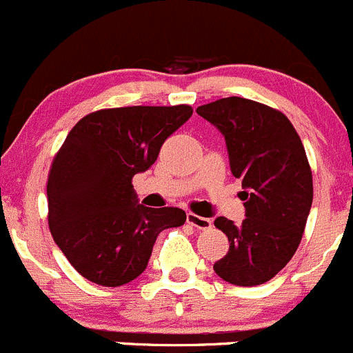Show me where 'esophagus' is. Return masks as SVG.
<instances>
[{"label": "esophagus", "mask_w": 353, "mask_h": 353, "mask_svg": "<svg viewBox=\"0 0 353 353\" xmlns=\"http://www.w3.org/2000/svg\"><path fill=\"white\" fill-rule=\"evenodd\" d=\"M187 223H188V225L194 226V228H197V230L211 228V219H209V218H202V216L194 214V212H188V214H187Z\"/></svg>", "instance_id": "esophagus-1"}]
</instances>
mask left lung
I'll return each instance as SVG.
<instances>
[{"mask_svg":"<svg viewBox=\"0 0 353 353\" xmlns=\"http://www.w3.org/2000/svg\"><path fill=\"white\" fill-rule=\"evenodd\" d=\"M197 113L225 135L230 168L242 180V225L219 216L214 226L230 249L214 263L219 278L239 287L270 281L294 257L312 205V172L305 149L281 111L245 97H223Z\"/></svg>","mask_w":353,"mask_h":353,"instance_id":"obj_1","label":"left lung"}]
</instances>
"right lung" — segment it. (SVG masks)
Masks as SVG:
<instances>
[{
    "instance_id": "add662e5",
    "label": "right lung",
    "mask_w": 353,
    "mask_h": 353,
    "mask_svg": "<svg viewBox=\"0 0 353 353\" xmlns=\"http://www.w3.org/2000/svg\"><path fill=\"white\" fill-rule=\"evenodd\" d=\"M192 106H125L85 114L68 132L48 175V223L85 280L121 287L144 273L152 245L187 219L180 208L137 204L132 178L158 159Z\"/></svg>"
}]
</instances>
